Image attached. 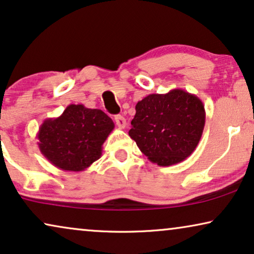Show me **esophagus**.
<instances>
[{"label":"esophagus","instance_id":"34e87169","mask_svg":"<svg viewBox=\"0 0 254 254\" xmlns=\"http://www.w3.org/2000/svg\"><path fill=\"white\" fill-rule=\"evenodd\" d=\"M115 122H116V125L120 129H124L127 127V121H125V118L122 115H116L115 116Z\"/></svg>","mask_w":254,"mask_h":254}]
</instances>
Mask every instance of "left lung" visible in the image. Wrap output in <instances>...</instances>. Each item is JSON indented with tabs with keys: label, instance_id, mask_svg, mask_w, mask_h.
Instances as JSON below:
<instances>
[{
	"label": "left lung",
	"instance_id": "obj_1",
	"mask_svg": "<svg viewBox=\"0 0 254 254\" xmlns=\"http://www.w3.org/2000/svg\"><path fill=\"white\" fill-rule=\"evenodd\" d=\"M204 123L202 101L178 88L166 94H150L139 101L129 136L148 160L159 166H171L195 151Z\"/></svg>",
	"mask_w": 254,
	"mask_h": 254
}]
</instances>
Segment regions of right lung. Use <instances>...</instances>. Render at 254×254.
I'll return each mask as SVG.
<instances>
[{"label": "right lung", "instance_id": "obj_1", "mask_svg": "<svg viewBox=\"0 0 254 254\" xmlns=\"http://www.w3.org/2000/svg\"><path fill=\"white\" fill-rule=\"evenodd\" d=\"M114 127L102 110L69 104L59 117L43 122L37 133L38 147L59 170L81 172L101 158L102 145Z\"/></svg>", "mask_w": 254, "mask_h": 254}]
</instances>
